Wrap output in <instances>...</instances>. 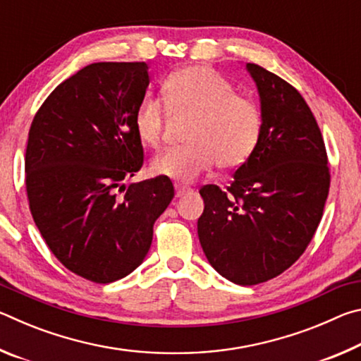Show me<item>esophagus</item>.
Segmentation results:
<instances>
[{
  "label": "esophagus",
  "instance_id": "esophagus-1",
  "mask_svg": "<svg viewBox=\"0 0 361 361\" xmlns=\"http://www.w3.org/2000/svg\"><path fill=\"white\" fill-rule=\"evenodd\" d=\"M191 192H192L191 189H188L185 186H175V195H176V197H183V195L191 194Z\"/></svg>",
  "mask_w": 361,
  "mask_h": 361
}]
</instances>
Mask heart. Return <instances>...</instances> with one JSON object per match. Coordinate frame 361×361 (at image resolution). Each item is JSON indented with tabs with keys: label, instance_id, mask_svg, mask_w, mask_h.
I'll return each mask as SVG.
<instances>
[{
	"label": "heart",
	"instance_id": "b5f03b06",
	"mask_svg": "<svg viewBox=\"0 0 361 361\" xmlns=\"http://www.w3.org/2000/svg\"><path fill=\"white\" fill-rule=\"evenodd\" d=\"M169 106L195 116L185 148H173L152 162V172L176 183L194 181L215 166L235 169L252 156L262 129L261 109L215 70L192 65L172 73L164 84ZM135 130L142 143L157 148L162 140L164 106L154 99L140 103Z\"/></svg>",
	"mask_w": 361,
	"mask_h": 361
}]
</instances>
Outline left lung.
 Returning <instances> with one entry per match:
<instances>
[{
    "label": "left lung",
    "instance_id": "left-lung-1",
    "mask_svg": "<svg viewBox=\"0 0 361 361\" xmlns=\"http://www.w3.org/2000/svg\"><path fill=\"white\" fill-rule=\"evenodd\" d=\"M259 95V142L228 191L204 186L197 234L212 267L250 286L286 271L312 240L329 189L322 133L301 94L259 65L247 63Z\"/></svg>",
    "mask_w": 361,
    "mask_h": 361
}]
</instances>
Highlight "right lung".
Here are the masks:
<instances>
[{
  "instance_id": "add662e5",
  "label": "right lung",
  "mask_w": 361,
  "mask_h": 361,
  "mask_svg": "<svg viewBox=\"0 0 361 361\" xmlns=\"http://www.w3.org/2000/svg\"><path fill=\"white\" fill-rule=\"evenodd\" d=\"M148 84L145 62L87 65L54 89L28 132L35 223L66 269L97 283L142 264L152 226L173 199L164 176L124 183L143 166L133 118Z\"/></svg>"
}]
</instances>
